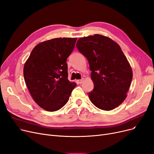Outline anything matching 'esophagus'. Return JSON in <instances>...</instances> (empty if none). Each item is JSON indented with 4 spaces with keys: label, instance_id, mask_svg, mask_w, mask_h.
<instances>
[{
    "label": "esophagus",
    "instance_id": "esophagus-1",
    "mask_svg": "<svg viewBox=\"0 0 154 154\" xmlns=\"http://www.w3.org/2000/svg\"><path fill=\"white\" fill-rule=\"evenodd\" d=\"M84 81V78H82V79H81V80H79L78 81V82H79V84H82V82H83V81Z\"/></svg>",
    "mask_w": 154,
    "mask_h": 154
}]
</instances>
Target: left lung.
<instances>
[{
	"label": "left lung",
	"instance_id": "8db88e82",
	"mask_svg": "<svg viewBox=\"0 0 154 154\" xmlns=\"http://www.w3.org/2000/svg\"><path fill=\"white\" fill-rule=\"evenodd\" d=\"M76 47L89 63L94 89L89 92L92 103L110 111L126 99L132 81L131 66L120 46L111 38L94 35L78 39Z\"/></svg>",
	"mask_w": 154,
	"mask_h": 154
}]
</instances>
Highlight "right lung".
I'll return each instance as SVG.
<instances>
[{
	"label": "right lung",
	"instance_id": "right-lung-1",
	"mask_svg": "<svg viewBox=\"0 0 154 154\" xmlns=\"http://www.w3.org/2000/svg\"><path fill=\"white\" fill-rule=\"evenodd\" d=\"M76 38H58L38 44L24 66V78L35 103L48 111H56L68 102L75 82L68 80L66 59Z\"/></svg>",
	"mask_w": 154,
	"mask_h": 154
}]
</instances>
